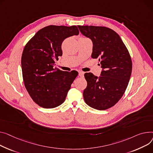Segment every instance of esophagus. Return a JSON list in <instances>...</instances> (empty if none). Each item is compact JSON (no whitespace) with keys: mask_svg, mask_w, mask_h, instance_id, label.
Returning <instances> with one entry per match:
<instances>
[{"mask_svg":"<svg viewBox=\"0 0 153 153\" xmlns=\"http://www.w3.org/2000/svg\"><path fill=\"white\" fill-rule=\"evenodd\" d=\"M84 72H82V71H79V77H84Z\"/></svg>","mask_w":153,"mask_h":153,"instance_id":"34e87169","label":"esophagus"}]
</instances>
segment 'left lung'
Returning <instances> with one entry per match:
<instances>
[{
  "mask_svg": "<svg viewBox=\"0 0 153 153\" xmlns=\"http://www.w3.org/2000/svg\"><path fill=\"white\" fill-rule=\"evenodd\" d=\"M77 26L81 33L92 41L91 56L99 60L102 68L100 77L85 73L87 82L83 92L85 102L95 109H107L118 102L127 87L132 69L130 55L113 29L103 26Z\"/></svg>",
  "mask_w": 153,
  "mask_h": 153,
  "instance_id": "8db88e82",
  "label": "left lung"
}]
</instances>
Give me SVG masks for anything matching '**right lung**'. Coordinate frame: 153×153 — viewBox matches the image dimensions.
<instances>
[{
	"instance_id": "1",
	"label": "right lung",
	"mask_w": 153,
	"mask_h": 153,
	"mask_svg": "<svg viewBox=\"0 0 153 153\" xmlns=\"http://www.w3.org/2000/svg\"><path fill=\"white\" fill-rule=\"evenodd\" d=\"M79 33L76 26L50 25L40 29L25 45L22 56L24 84L39 106L53 108L65 101L78 72L53 66L62 56L63 40Z\"/></svg>"
}]
</instances>
